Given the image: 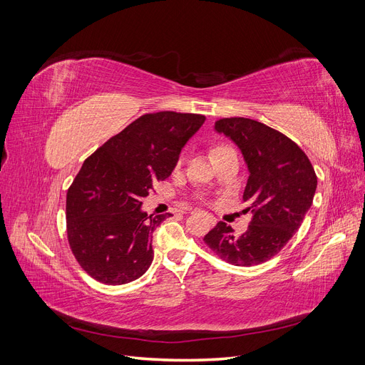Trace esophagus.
<instances>
[{"instance_id":"34e87169","label":"esophagus","mask_w":365,"mask_h":365,"mask_svg":"<svg viewBox=\"0 0 365 365\" xmlns=\"http://www.w3.org/2000/svg\"><path fill=\"white\" fill-rule=\"evenodd\" d=\"M208 217V222L212 224V225H215L216 224V217H213V216H207Z\"/></svg>"}]
</instances>
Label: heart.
<instances>
[{
  "label": "heart",
  "instance_id": "obj_1",
  "mask_svg": "<svg viewBox=\"0 0 365 365\" xmlns=\"http://www.w3.org/2000/svg\"><path fill=\"white\" fill-rule=\"evenodd\" d=\"M224 149H228V148H227V146H216V148L213 149V155H215L216 152H219V150H224Z\"/></svg>",
  "mask_w": 365,
  "mask_h": 365
}]
</instances>
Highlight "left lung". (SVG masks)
Segmentation results:
<instances>
[{
	"label": "left lung",
	"instance_id": "8db88e82",
	"mask_svg": "<svg viewBox=\"0 0 365 365\" xmlns=\"http://www.w3.org/2000/svg\"><path fill=\"white\" fill-rule=\"evenodd\" d=\"M219 134L242 150L250 176L244 192L252 217L244 235L236 236L225 222L208 231L207 247L236 267H252L274 257L300 228L312 205L317 175L297 143L257 120L220 118Z\"/></svg>",
	"mask_w": 365,
	"mask_h": 365
}]
</instances>
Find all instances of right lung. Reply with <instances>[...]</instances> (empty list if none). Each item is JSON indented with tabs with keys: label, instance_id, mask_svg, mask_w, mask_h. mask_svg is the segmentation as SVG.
<instances>
[{
	"label": "right lung",
	"instance_id": "right-lung-1",
	"mask_svg": "<svg viewBox=\"0 0 365 365\" xmlns=\"http://www.w3.org/2000/svg\"><path fill=\"white\" fill-rule=\"evenodd\" d=\"M204 121L201 114H145L83 161L67 192V237L94 280L125 284L148 271L152 233L165 215L141 212V197L172 173Z\"/></svg>",
	"mask_w": 365,
	"mask_h": 365
}]
</instances>
